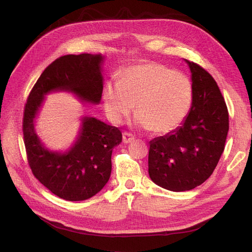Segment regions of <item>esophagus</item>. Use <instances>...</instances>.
Returning a JSON list of instances; mask_svg holds the SVG:
<instances>
[{"label": "esophagus", "mask_w": 252, "mask_h": 252, "mask_svg": "<svg viewBox=\"0 0 252 252\" xmlns=\"http://www.w3.org/2000/svg\"><path fill=\"white\" fill-rule=\"evenodd\" d=\"M133 140H134V136H133L131 133H129V132H127V131H124V132H123V142H124L125 144L131 143Z\"/></svg>", "instance_id": "esophagus-1"}]
</instances>
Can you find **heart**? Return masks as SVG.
I'll list each match as a JSON object with an SVG mask.
<instances>
[{
  "instance_id": "1",
  "label": "heart",
  "mask_w": 252,
  "mask_h": 252,
  "mask_svg": "<svg viewBox=\"0 0 252 252\" xmlns=\"http://www.w3.org/2000/svg\"><path fill=\"white\" fill-rule=\"evenodd\" d=\"M193 85L186 74L158 62L129 66L103 89L106 116L119 124L134 108V123L158 134L178 129L191 110Z\"/></svg>"
}]
</instances>
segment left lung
I'll return each instance as SVG.
<instances>
[{
    "instance_id": "obj_1",
    "label": "left lung",
    "mask_w": 252,
    "mask_h": 252,
    "mask_svg": "<svg viewBox=\"0 0 252 252\" xmlns=\"http://www.w3.org/2000/svg\"><path fill=\"white\" fill-rule=\"evenodd\" d=\"M193 103L184 124L150 142L148 172L157 185L186 191L212 174L222 156L229 129V114L211 74L193 62Z\"/></svg>"
}]
</instances>
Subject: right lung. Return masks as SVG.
<instances>
[{
  "label": "right lung",
  "mask_w": 252,
  "mask_h": 252,
  "mask_svg": "<svg viewBox=\"0 0 252 252\" xmlns=\"http://www.w3.org/2000/svg\"><path fill=\"white\" fill-rule=\"evenodd\" d=\"M101 55H67L48 65L27 97L23 116V134L30 169L57 196L84 201L96 194L111 173L112 149L122 142L119 128L94 118H84L79 139L64 155L51 152L34 132L33 120L44 94L65 89L81 100L97 104L103 93Z\"/></svg>",
  "instance_id": "right-lung-1"
}]
</instances>
